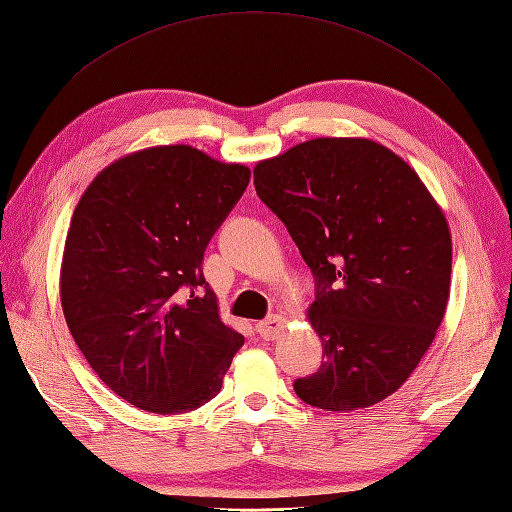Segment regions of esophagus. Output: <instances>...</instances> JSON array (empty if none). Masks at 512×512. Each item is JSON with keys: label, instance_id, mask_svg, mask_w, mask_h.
<instances>
[{"label": "esophagus", "instance_id": "obj_1", "mask_svg": "<svg viewBox=\"0 0 512 512\" xmlns=\"http://www.w3.org/2000/svg\"><path fill=\"white\" fill-rule=\"evenodd\" d=\"M282 328H285V317H280V315H269V317H265L263 322L256 324L258 335L267 339V342H269V339L280 337Z\"/></svg>", "mask_w": 512, "mask_h": 512}]
</instances>
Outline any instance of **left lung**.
Returning <instances> with one entry per match:
<instances>
[{
    "label": "left lung",
    "instance_id": "obj_1",
    "mask_svg": "<svg viewBox=\"0 0 512 512\" xmlns=\"http://www.w3.org/2000/svg\"><path fill=\"white\" fill-rule=\"evenodd\" d=\"M260 201L315 276L324 361L304 403L352 412L410 379L445 317L451 234L416 170L366 138H315L254 168Z\"/></svg>",
    "mask_w": 512,
    "mask_h": 512
}]
</instances>
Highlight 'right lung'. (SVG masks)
<instances>
[{"instance_id": "right-lung-1", "label": "right lung", "mask_w": 512, "mask_h": 512, "mask_svg": "<svg viewBox=\"0 0 512 512\" xmlns=\"http://www.w3.org/2000/svg\"><path fill=\"white\" fill-rule=\"evenodd\" d=\"M249 175L186 144L151 146L100 170L78 201L61 265L65 322L102 383L140 410L208 403L245 342L221 322L201 263Z\"/></svg>"}]
</instances>
